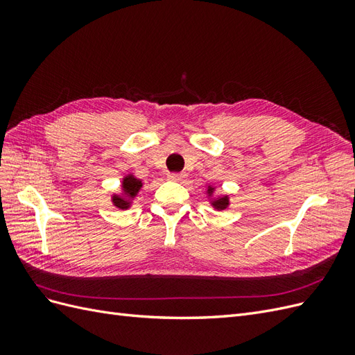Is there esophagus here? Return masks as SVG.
<instances>
[{"mask_svg":"<svg viewBox=\"0 0 355 355\" xmlns=\"http://www.w3.org/2000/svg\"><path fill=\"white\" fill-rule=\"evenodd\" d=\"M187 178L185 173H170L168 175V179L170 180H175V182H184Z\"/></svg>","mask_w":355,"mask_h":355,"instance_id":"1","label":"esophagus"}]
</instances>
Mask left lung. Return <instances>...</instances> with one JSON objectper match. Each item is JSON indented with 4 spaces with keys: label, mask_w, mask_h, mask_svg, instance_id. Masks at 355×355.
Listing matches in <instances>:
<instances>
[{
    "label": "left lung",
    "mask_w": 355,
    "mask_h": 355,
    "mask_svg": "<svg viewBox=\"0 0 355 355\" xmlns=\"http://www.w3.org/2000/svg\"><path fill=\"white\" fill-rule=\"evenodd\" d=\"M209 192H213V188H211V187L209 188ZM211 204H213V207H214V209H218V210H223V209H227V207H228L230 200H228V197H222V198L214 200Z\"/></svg>",
    "instance_id": "8db88e82"
}]
</instances>
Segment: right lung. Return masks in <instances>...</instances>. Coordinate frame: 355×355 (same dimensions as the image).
Here are the masks:
<instances>
[{
	"label": "right lung",
	"instance_id": "right-lung-1",
	"mask_svg": "<svg viewBox=\"0 0 355 355\" xmlns=\"http://www.w3.org/2000/svg\"><path fill=\"white\" fill-rule=\"evenodd\" d=\"M141 188H142V180L136 179L132 175L125 176L123 179V191H124V196L126 198L124 199L123 197H120V196H114L112 197L114 206L118 207V209H123V210L128 209V207H130V200L137 196V192Z\"/></svg>",
	"mask_w": 355,
	"mask_h": 355
}]
</instances>
